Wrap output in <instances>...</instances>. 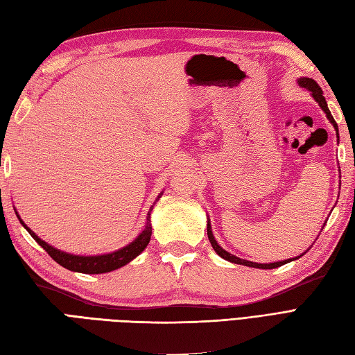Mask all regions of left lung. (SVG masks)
<instances>
[{
  "instance_id": "left-lung-1",
  "label": "left lung",
  "mask_w": 355,
  "mask_h": 355,
  "mask_svg": "<svg viewBox=\"0 0 355 355\" xmlns=\"http://www.w3.org/2000/svg\"><path fill=\"white\" fill-rule=\"evenodd\" d=\"M297 83H298V85L301 89H306V90H309L310 92V94H312V98L318 102V105L322 108V111L325 112V116H327V119L330 120V123L334 126V129H336V135H337V140H339V128H337V123L334 122V119H333V116H331V112H330V110H328V105H327V101H325V98L322 96V89L319 87L318 85V83L316 81H313L312 78H306V76H301V78H298L297 80ZM327 223V221H325ZM325 226V224H324ZM206 230H207V238H209V243H211V245H212V248L215 250V253H217L220 257H223L224 261H229V262H232V263H238V265H245V266H252V268H261V270H272V268H279V266H282V265H284V263H288V262H292V261H297V259H300L302 254H300V256H297V257H292V259H288V261H280V262H271V263H257V262H252V261H245V259H241V257H238V256H235V254H232V253H229V252H226V250H224L218 243H217V239H215V236H214V233H212V227H211V220L207 218V226H206Z\"/></svg>"
}]
</instances>
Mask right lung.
<instances>
[{
  "label": "right lung",
  "mask_w": 355,
  "mask_h": 355,
  "mask_svg": "<svg viewBox=\"0 0 355 355\" xmlns=\"http://www.w3.org/2000/svg\"><path fill=\"white\" fill-rule=\"evenodd\" d=\"M162 193L158 194L157 203L159 198H161ZM153 203V205H155ZM153 209V206L149 209L148 212V218H146V224H144V229L141 230L140 235H138L131 244L125 245L123 248H119L116 252L112 253H107V254H96V256H80V254H71V253H66L63 250H58L53 245H49L45 241L40 239L36 233H34L27 224H25L19 214L16 212L18 215V220L21 221L22 226L27 229V232L33 236V239L36 241V243L45 250V252L54 259L57 263L62 265L63 268L69 271H73V272H83V274H103V272H110V271H114L119 270V268L125 266L126 263H129L131 261L144 252V248L148 247L150 236H152V224H150V212Z\"/></svg>",
  "instance_id": "right-lung-1"
}]
</instances>
